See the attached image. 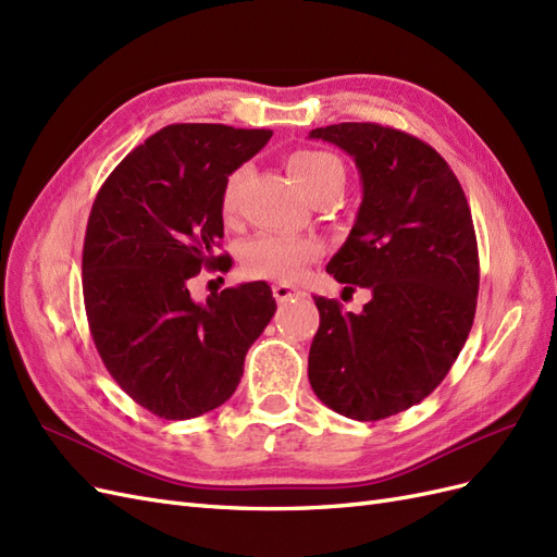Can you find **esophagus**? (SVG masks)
Wrapping results in <instances>:
<instances>
[{"label": "esophagus", "mask_w": 557, "mask_h": 557, "mask_svg": "<svg viewBox=\"0 0 557 557\" xmlns=\"http://www.w3.org/2000/svg\"><path fill=\"white\" fill-rule=\"evenodd\" d=\"M273 296L277 304H287V300L300 296V292L296 287H289V284H273Z\"/></svg>", "instance_id": "obj_1"}]
</instances>
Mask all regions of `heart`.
I'll return each instance as SVG.
<instances>
[{"mask_svg":"<svg viewBox=\"0 0 557 557\" xmlns=\"http://www.w3.org/2000/svg\"><path fill=\"white\" fill-rule=\"evenodd\" d=\"M287 168L294 182L304 188L310 200L320 196H341L345 188V168L338 156L324 149H296ZM245 180V170H233L221 186V214L233 216L237 194ZM322 253V245L314 237L263 233L251 237L240 249V270L249 280L294 282L306 265Z\"/></svg>","mask_w":557,"mask_h":557,"instance_id":"obj_1","label":"heart"}]
</instances>
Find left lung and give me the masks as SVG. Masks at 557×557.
<instances>
[{
    "label": "left lung",
    "instance_id": "1",
    "mask_svg": "<svg viewBox=\"0 0 557 557\" xmlns=\"http://www.w3.org/2000/svg\"><path fill=\"white\" fill-rule=\"evenodd\" d=\"M310 137L359 168V214L326 273L373 298L355 314L314 296L308 377L341 416L385 420L432 394L469 338L481 282L471 210L441 153L404 131L338 123Z\"/></svg>",
    "mask_w": 557,
    "mask_h": 557
}]
</instances>
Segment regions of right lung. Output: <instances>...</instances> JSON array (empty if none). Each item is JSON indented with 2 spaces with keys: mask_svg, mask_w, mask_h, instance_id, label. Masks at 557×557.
I'll return each instance as SVG.
<instances>
[{
  "mask_svg": "<svg viewBox=\"0 0 557 557\" xmlns=\"http://www.w3.org/2000/svg\"><path fill=\"white\" fill-rule=\"evenodd\" d=\"M273 131L174 123L133 149L95 196L82 282L90 336L135 404L188 420L231 399L245 355L275 314L265 282L196 304L188 282L231 268L221 186Z\"/></svg>",
  "mask_w": 557,
  "mask_h": 557,
  "instance_id": "1",
  "label": "right lung"
}]
</instances>
